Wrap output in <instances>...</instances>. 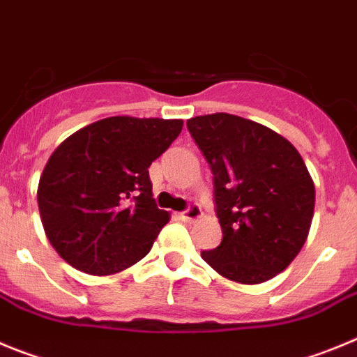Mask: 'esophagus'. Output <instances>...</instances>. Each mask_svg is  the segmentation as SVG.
I'll list each match as a JSON object with an SVG mask.
<instances>
[{
	"label": "esophagus",
	"instance_id": "esophagus-1",
	"mask_svg": "<svg viewBox=\"0 0 357 357\" xmlns=\"http://www.w3.org/2000/svg\"><path fill=\"white\" fill-rule=\"evenodd\" d=\"M201 215H202L201 206H199V204H190V206L186 208V210L181 213V220L183 222H194V220H197Z\"/></svg>",
	"mask_w": 357,
	"mask_h": 357
}]
</instances>
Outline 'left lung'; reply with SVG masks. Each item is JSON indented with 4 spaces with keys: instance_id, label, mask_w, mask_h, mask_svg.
Masks as SVG:
<instances>
[{
    "instance_id": "obj_1",
    "label": "left lung",
    "mask_w": 357,
    "mask_h": 357,
    "mask_svg": "<svg viewBox=\"0 0 357 357\" xmlns=\"http://www.w3.org/2000/svg\"><path fill=\"white\" fill-rule=\"evenodd\" d=\"M213 172L222 242L202 250L220 275L268 281L294 261L310 233L314 185L298 151L271 128L231 114L186 121Z\"/></svg>"
}]
</instances>
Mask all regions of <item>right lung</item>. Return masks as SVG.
<instances>
[{
	"instance_id": "1",
	"label": "right lung",
	"mask_w": 357,
	"mask_h": 357,
	"mask_svg": "<svg viewBox=\"0 0 357 357\" xmlns=\"http://www.w3.org/2000/svg\"><path fill=\"white\" fill-rule=\"evenodd\" d=\"M181 128L179 119L108 117L56 147L37 201L47 240L70 266L108 275L149 252L169 213L156 206L147 169Z\"/></svg>"
}]
</instances>
